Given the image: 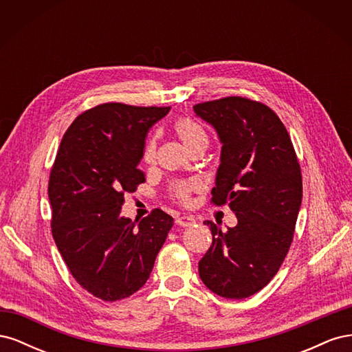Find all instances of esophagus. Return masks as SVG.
<instances>
[{
    "mask_svg": "<svg viewBox=\"0 0 352 352\" xmlns=\"http://www.w3.org/2000/svg\"><path fill=\"white\" fill-rule=\"evenodd\" d=\"M195 223V219L192 216H179L176 219V225L182 226V228H188V226H192Z\"/></svg>",
    "mask_w": 352,
    "mask_h": 352,
    "instance_id": "34e87169",
    "label": "esophagus"
}]
</instances>
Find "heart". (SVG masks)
I'll return each mask as SVG.
<instances>
[{
    "label": "heart",
    "mask_w": 352,
    "mask_h": 352,
    "mask_svg": "<svg viewBox=\"0 0 352 352\" xmlns=\"http://www.w3.org/2000/svg\"><path fill=\"white\" fill-rule=\"evenodd\" d=\"M175 132L177 138L188 151L192 150L195 146L199 145H207L208 142V136L199 123H197L192 119H188V117H184V119H179L175 123ZM142 158L145 163H153L155 158V142L154 140H148L144 146V154ZM197 188V184H185V182H179L173 186V195L176 199L180 202H188L190 190Z\"/></svg>",
    "instance_id": "b5f03b06"
}]
</instances>
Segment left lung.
<instances>
[{"instance_id":"8db88e82","label":"left lung","mask_w":352,"mask_h":352,"mask_svg":"<svg viewBox=\"0 0 352 352\" xmlns=\"http://www.w3.org/2000/svg\"><path fill=\"white\" fill-rule=\"evenodd\" d=\"M221 144L211 201L229 202L238 225L221 232L210 220L212 243L198 263L211 292L242 300L278 273L302 201V179L289 133L267 105L228 97L194 105Z\"/></svg>"}]
</instances>
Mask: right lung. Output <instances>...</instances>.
Here are the masks:
<instances>
[{
    "instance_id": "add662e5",
    "label": "right lung",
    "mask_w": 352,
    "mask_h": 352,
    "mask_svg": "<svg viewBox=\"0 0 352 352\" xmlns=\"http://www.w3.org/2000/svg\"><path fill=\"white\" fill-rule=\"evenodd\" d=\"M168 111L120 102L85 111L63 136L52 166V236L73 278L104 301L141 289L173 226L158 208L140 223L120 214L124 194L145 180L138 164L146 133Z\"/></svg>"
}]
</instances>
